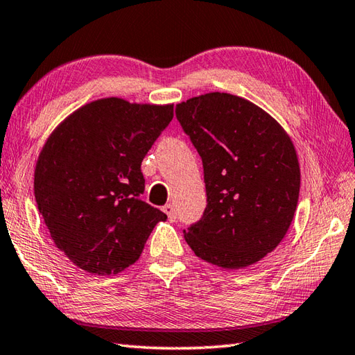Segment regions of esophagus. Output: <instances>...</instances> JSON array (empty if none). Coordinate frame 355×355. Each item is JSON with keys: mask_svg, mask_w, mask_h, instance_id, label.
Masks as SVG:
<instances>
[{"mask_svg": "<svg viewBox=\"0 0 355 355\" xmlns=\"http://www.w3.org/2000/svg\"><path fill=\"white\" fill-rule=\"evenodd\" d=\"M163 212L168 215V218H169V221H175L177 220V214H175V209H173V206L172 205H166L164 207H163Z\"/></svg>", "mask_w": 355, "mask_h": 355, "instance_id": "34e87169", "label": "esophagus"}]
</instances>
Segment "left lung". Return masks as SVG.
<instances>
[{"label":"left lung","instance_id":"obj_1","mask_svg":"<svg viewBox=\"0 0 355 355\" xmlns=\"http://www.w3.org/2000/svg\"><path fill=\"white\" fill-rule=\"evenodd\" d=\"M175 114L202 160L207 195L186 243L218 267L256 263L284 239L297 207L300 168L290 135L258 105L229 93L192 97Z\"/></svg>","mask_w":355,"mask_h":355}]
</instances>
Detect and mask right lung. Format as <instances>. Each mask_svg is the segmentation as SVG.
I'll list each match as a JSON object with an SVG mask.
<instances>
[{
    "label": "right lung",
    "mask_w": 355,
    "mask_h": 355,
    "mask_svg": "<svg viewBox=\"0 0 355 355\" xmlns=\"http://www.w3.org/2000/svg\"><path fill=\"white\" fill-rule=\"evenodd\" d=\"M172 117V103L107 97L50 134L36 162L35 200L53 243L74 266L97 276L120 273L168 218L140 198V168Z\"/></svg>",
    "instance_id": "obj_1"
}]
</instances>
